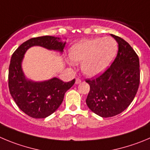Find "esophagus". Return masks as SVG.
<instances>
[{
	"label": "esophagus",
	"mask_w": 150,
	"mask_h": 150,
	"mask_svg": "<svg viewBox=\"0 0 150 150\" xmlns=\"http://www.w3.org/2000/svg\"><path fill=\"white\" fill-rule=\"evenodd\" d=\"M81 82V78H76V79H75V83H76V84H78V83H80Z\"/></svg>",
	"instance_id": "34e87169"
}]
</instances>
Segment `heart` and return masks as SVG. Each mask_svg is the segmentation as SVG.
<instances>
[{"mask_svg": "<svg viewBox=\"0 0 150 150\" xmlns=\"http://www.w3.org/2000/svg\"><path fill=\"white\" fill-rule=\"evenodd\" d=\"M117 50V44L112 38H96L72 46L69 57L73 62L82 63L81 69L85 75L94 77L104 72Z\"/></svg>", "mask_w": 150, "mask_h": 150, "instance_id": "b5f03b06", "label": "heart"}]
</instances>
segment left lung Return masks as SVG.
Instances as JSON below:
<instances>
[{"label": "left lung", "instance_id": "8db88e82", "mask_svg": "<svg viewBox=\"0 0 150 150\" xmlns=\"http://www.w3.org/2000/svg\"><path fill=\"white\" fill-rule=\"evenodd\" d=\"M111 35L118 43L116 58L101 75L86 80L90 87L86 104L103 117H112L124 111L133 100L140 83L138 54L124 39Z\"/></svg>", "mask_w": 150, "mask_h": 150}]
</instances>
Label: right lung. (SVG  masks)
<instances>
[{
	"label": "right lung",
	"mask_w": 150,
	"mask_h": 150,
	"mask_svg": "<svg viewBox=\"0 0 150 150\" xmlns=\"http://www.w3.org/2000/svg\"><path fill=\"white\" fill-rule=\"evenodd\" d=\"M65 44L59 38L52 36L33 38L19 46L12 54L8 75L9 92L17 106L29 117L44 118L52 114L60 107L65 92L73 86L75 79L67 83L57 78L43 82L29 81L22 71L23 55L33 46L62 52Z\"/></svg>",
	"instance_id": "obj_1"
}]
</instances>
